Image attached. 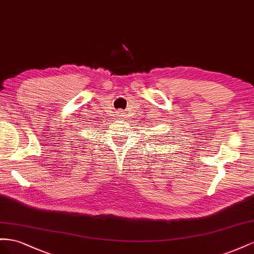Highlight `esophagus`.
<instances>
[{
  "label": "esophagus",
  "instance_id": "esophagus-1",
  "mask_svg": "<svg viewBox=\"0 0 254 254\" xmlns=\"http://www.w3.org/2000/svg\"><path fill=\"white\" fill-rule=\"evenodd\" d=\"M116 116H117V117L120 119V118H123L126 116V113L123 112V111H119V112H117L116 113Z\"/></svg>",
  "mask_w": 254,
  "mask_h": 254
}]
</instances>
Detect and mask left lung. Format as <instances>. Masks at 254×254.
I'll use <instances>...</instances> for the list:
<instances>
[{
    "label": "left lung",
    "mask_w": 254,
    "mask_h": 254,
    "mask_svg": "<svg viewBox=\"0 0 254 254\" xmlns=\"http://www.w3.org/2000/svg\"><path fill=\"white\" fill-rule=\"evenodd\" d=\"M167 137H168V136H167Z\"/></svg>",
    "instance_id": "left-lung-1"
}]
</instances>
